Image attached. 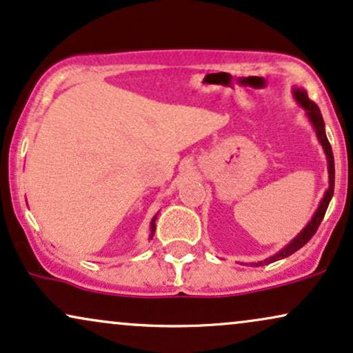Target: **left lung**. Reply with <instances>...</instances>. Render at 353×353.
Instances as JSON below:
<instances>
[{
  "label": "left lung",
  "mask_w": 353,
  "mask_h": 353,
  "mask_svg": "<svg viewBox=\"0 0 353 353\" xmlns=\"http://www.w3.org/2000/svg\"><path fill=\"white\" fill-rule=\"evenodd\" d=\"M294 97H296V100H298V103L301 105V107H303V108L305 110V113H307L309 120H311V123L314 125V128H316L317 138H319L322 148H324V151H325L327 161H329V189H327V192H325V195H324V199H322L319 209H317L316 214H314V217H312L311 222L307 223V227H305L304 230L301 232L299 235L296 236V239L292 240L291 243L286 246V248L281 250V252H279V253H276L274 256L268 258V260L260 261V263H258V265H256V263H254V266L270 265V263H273V261L283 260V258L290 256V254H292L294 252H298L299 248H303V246H304L305 243H307L309 240L312 239L314 233L317 232V228H319L322 219H324V215H325L327 207H329L330 199H332V195H334V181H335L334 154H332V148H330L329 139H327V136H325L324 120H322L321 110H319V107H317L316 103H314V101H312L311 99H309L307 92L303 90V88H296V90H294Z\"/></svg>",
  "instance_id": "1"
}]
</instances>
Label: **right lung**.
Segmentation results:
<instances>
[{"label": "right lung", "mask_w": 353, "mask_h": 353, "mask_svg": "<svg viewBox=\"0 0 353 353\" xmlns=\"http://www.w3.org/2000/svg\"><path fill=\"white\" fill-rule=\"evenodd\" d=\"M156 217L152 219V222H151V239H152V235H154V230H156Z\"/></svg>", "instance_id": "right-lung-1"}]
</instances>
